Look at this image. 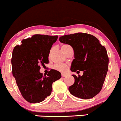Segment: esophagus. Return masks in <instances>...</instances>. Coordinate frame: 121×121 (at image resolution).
Instances as JSON below:
<instances>
[{"label": "esophagus", "instance_id": "34e87169", "mask_svg": "<svg viewBox=\"0 0 121 121\" xmlns=\"http://www.w3.org/2000/svg\"><path fill=\"white\" fill-rule=\"evenodd\" d=\"M66 76H67V74H62V78H64V77Z\"/></svg>", "mask_w": 121, "mask_h": 121}]
</instances>
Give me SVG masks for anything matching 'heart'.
Listing matches in <instances>:
<instances>
[{
	"label": "heart",
	"instance_id": "b5f03b06",
	"mask_svg": "<svg viewBox=\"0 0 121 121\" xmlns=\"http://www.w3.org/2000/svg\"><path fill=\"white\" fill-rule=\"evenodd\" d=\"M68 45H62V51H63V50L65 48L67 47H68ZM49 56H50V54ZM53 69H54L55 70H57V71H60V72L65 73L68 70V66L67 65V64H55V65L53 66Z\"/></svg>",
	"mask_w": 121,
	"mask_h": 121
}]
</instances>
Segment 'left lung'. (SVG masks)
Wrapping results in <instances>:
<instances>
[{
	"label": "left lung",
	"mask_w": 121,
	"mask_h": 121,
	"mask_svg": "<svg viewBox=\"0 0 121 121\" xmlns=\"http://www.w3.org/2000/svg\"><path fill=\"white\" fill-rule=\"evenodd\" d=\"M59 41L71 45L74 59L71 65L73 72L83 71V75L74 78L73 85L69 86L70 93L81 99L93 98L102 88L108 71V57L104 46L93 35L78 33L59 37Z\"/></svg>",
	"instance_id": "1"
}]
</instances>
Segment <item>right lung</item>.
Instances as JSON below:
<instances>
[{
	"label": "right lung",
	"instance_id": "1",
	"mask_svg": "<svg viewBox=\"0 0 121 121\" xmlns=\"http://www.w3.org/2000/svg\"><path fill=\"white\" fill-rule=\"evenodd\" d=\"M57 36L35 35L23 39L21 45L13 51L11 64L13 75L19 89L26 101L39 103L51 95L53 82L61 78V74L51 69L47 75L39 71L40 66L48 64L52 45Z\"/></svg>",
	"mask_w": 121,
	"mask_h": 121
}]
</instances>
